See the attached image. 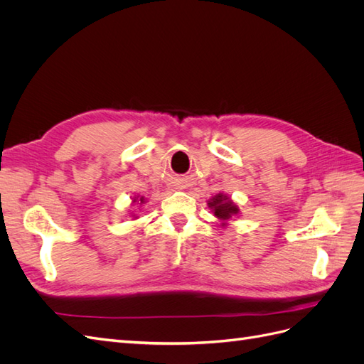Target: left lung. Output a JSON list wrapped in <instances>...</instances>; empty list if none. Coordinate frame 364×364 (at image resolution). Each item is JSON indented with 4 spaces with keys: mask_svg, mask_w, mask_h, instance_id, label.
Returning a JSON list of instances; mask_svg holds the SVG:
<instances>
[{
    "mask_svg": "<svg viewBox=\"0 0 364 364\" xmlns=\"http://www.w3.org/2000/svg\"><path fill=\"white\" fill-rule=\"evenodd\" d=\"M209 206L214 208V214L222 220H228L230 215L238 213V208L232 202L226 200V196L223 197L222 194L215 196L213 202H209Z\"/></svg>",
    "mask_w": 364,
    "mask_h": 364,
    "instance_id": "left-lung-1",
    "label": "left lung"
}]
</instances>
